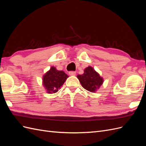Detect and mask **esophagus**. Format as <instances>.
Listing matches in <instances>:
<instances>
[{
	"label": "esophagus",
	"mask_w": 146,
	"mask_h": 146,
	"mask_svg": "<svg viewBox=\"0 0 146 146\" xmlns=\"http://www.w3.org/2000/svg\"><path fill=\"white\" fill-rule=\"evenodd\" d=\"M69 76H76V72H74V71H70V72H69Z\"/></svg>",
	"instance_id": "esophagus-1"
}]
</instances>
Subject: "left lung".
Listing matches in <instances>:
<instances>
[{
	"label": "left lung",
	"mask_w": 146,
	"mask_h": 146,
	"mask_svg": "<svg viewBox=\"0 0 146 146\" xmlns=\"http://www.w3.org/2000/svg\"><path fill=\"white\" fill-rule=\"evenodd\" d=\"M77 77L83 88L91 92H96L104 83V78L96 71L92 66L84 69L82 75H77Z\"/></svg>",
	"instance_id": "1"
}]
</instances>
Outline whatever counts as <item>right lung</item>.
Masks as SVG:
<instances>
[{
    "label": "right lung",
    "instance_id": "add662e5",
    "mask_svg": "<svg viewBox=\"0 0 146 146\" xmlns=\"http://www.w3.org/2000/svg\"><path fill=\"white\" fill-rule=\"evenodd\" d=\"M68 76L63 70H58L52 66L42 76V85L47 93L54 94L63 86Z\"/></svg>",
    "mask_w": 146,
    "mask_h": 146
}]
</instances>
